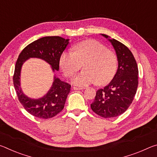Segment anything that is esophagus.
<instances>
[{
	"label": "esophagus",
	"mask_w": 157,
	"mask_h": 157,
	"mask_svg": "<svg viewBox=\"0 0 157 157\" xmlns=\"http://www.w3.org/2000/svg\"><path fill=\"white\" fill-rule=\"evenodd\" d=\"M85 89L84 87H77V86L73 87L74 90H82V89Z\"/></svg>",
	"instance_id": "34e87169"
}]
</instances>
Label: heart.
I'll list each match as a JSON object with an SVG mask.
<instances>
[{
    "label": "heart",
    "mask_w": 157,
    "mask_h": 157,
    "mask_svg": "<svg viewBox=\"0 0 157 157\" xmlns=\"http://www.w3.org/2000/svg\"><path fill=\"white\" fill-rule=\"evenodd\" d=\"M117 57L113 52L95 40H86L73 47V53L63 52L59 65L63 74L71 78L81 68L84 70L73 79L76 86H84L96 82L105 84L113 78L117 70Z\"/></svg>",
    "instance_id": "1"
}]
</instances>
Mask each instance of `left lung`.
Returning a JSON list of instances; mask_svg holds the SVG:
<instances>
[{
	"label": "left lung",
	"mask_w": 157,
	"mask_h": 157,
	"mask_svg": "<svg viewBox=\"0 0 157 157\" xmlns=\"http://www.w3.org/2000/svg\"><path fill=\"white\" fill-rule=\"evenodd\" d=\"M115 50L118 66L109 84L98 89L91 109L105 118H113L123 113L132 104L136 95L139 69L134 57L129 49L120 41L104 34Z\"/></svg>",
	"instance_id": "1"
}]
</instances>
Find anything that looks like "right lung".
Masks as SVG:
<instances>
[{"label": "right lung", "instance_id": "1", "mask_svg": "<svg viewBox=\"0 0 157 157\" xmlns=\"http://www.w3.org/2000/svg\"><path fill=\"white\" fill-rule=\"evenodd\" d=\"M69 44L62 37L45 36L28 45L20 53L15 65L13 82L18 100L29 113L39 118H50L64 107L71 91V85L54 75L51 87L43 97L34 99L26 95L21 87V71L23 63L30 58L44 60L51 66L53 72L59 71V58Z\"/></svg>", "mask_w": 157, "mask_h": 157}]
</instances>
